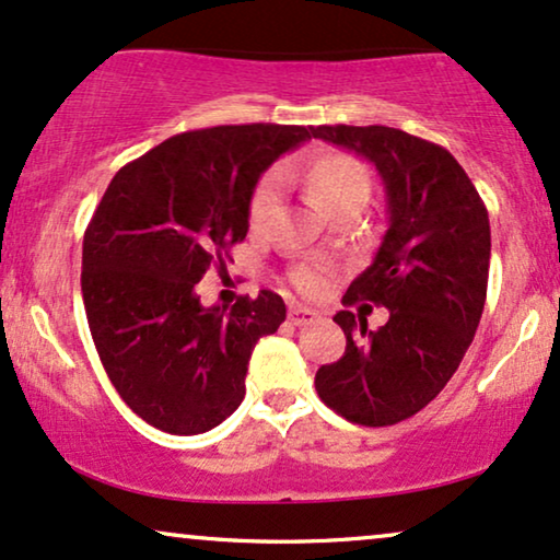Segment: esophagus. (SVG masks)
Masks as SVG:
<instances>
[{
	"mask_svg": "<svg viewBox=\"0 0 560 560\" xmlns=\"http://www.w3.org/2000/svg\"><path fill=\"white\" fill-rule=\"evenodd\" d=\"M317 320V313L310 307H302V304H294V307H289V323L292 325H310Z\"/></svg>",
	"mask_w": 560,
	"mask_h": 560,
	"instance_id": "esophagus-1",
	"label": "esophagus"
}]
</instances>
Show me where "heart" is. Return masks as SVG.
<instances>
[{
  "instance_id": "heart-1",
  "label": "heart",
  "mask_w": 560,
  "mask_h": 560,
  "mask_svg": "<svg viewBox=\"0 0 560 560\" xmlns=\"http://www.w3.org/2000/svg\"><path fill=\"white\" fill-rule=\"evenodd\" d=\"M284 173H268L258 180V186L253 188L250 203H247V219L250 224L264 222L266 211L271 209L276 190H279V178ZM304 186L313 198L317 209H323L325 214L346 207L353 201H366L370 196V173H366L364 162L357 160L349 152L338 150H323L315 152L310 158L307 167H304ZM292 281L296 289L307 294H317L325 289V276L317 268L302 266L292 273Z\"/></svg>"
}]
</instances>
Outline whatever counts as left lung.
I'll list each match as a JSON object with an SVG mask.
<instances>
[{"instance_id":"1","label":"left lung","mask_w":560,"mask_h":560,"mask_svg":"<svg viewBox=\"0 0 560 560\" xmlns=\"http://www.w3.org/2000/svg\"><path fill=\"white\" fill-rule=\"evenodd\" d=\"M315 139L362 154L387 194V232L372 266L351 281L343 304L390 310L336 313L346 351L315 374L317 395L346 421L393 427L427 408L457 372L486 304L491 228L459 162L427 139L390 126H317Z\"/></svg>"}]
</instances>
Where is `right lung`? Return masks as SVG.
I'll use <instances>...</instances> for the list:
<instances>
[{
    "instance_id": "obj_1",
    "label": "right lung",
    "mask_w": 560,
    "mask_h": 560,
    "mask_svg": "<svg viewBox=\"0 0 560 560\" xmlns=\"http://www.w3.org/2000/svg\"><path fill=\"white\" fill-rule=\"evenodd\" d=\"M313 129L214 126L170 137L116 173L82 243V300L108 377L139 419L203 434L237 410L258 338L287 317L260 289L203 307L196 284L247 235L260 173Z\"/></svg>"
}]
</instances>
